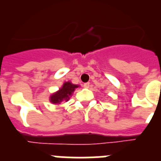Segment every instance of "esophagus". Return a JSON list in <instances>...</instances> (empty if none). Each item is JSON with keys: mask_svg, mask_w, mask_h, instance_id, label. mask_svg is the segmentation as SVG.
I'll return each mask as SVG.
<instances>
[{"mask_svg": "<svg viewBox=\"0 0 161 161\" xmlns=\"http://www.w3.org/2000/svg\"><path fill=\"white\" fill-rule=\"evenodd\" d=\"M89 85H90V83H89V82H87V83L84 84V87H85V88H89Z\"/></svg>", "mask_w": 161, "mask_h": 161, "instance_id": "obj_1", "label": "esophagus"}]
</instances>
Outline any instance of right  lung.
Instances as JSON below:
<instances>
[{
	"mask_svg": "<svg viewBox=\"0 0 161 161\" xmlns=\"http://www.w3.org/2000/svg\"><path fill=\"white\" fill-rule=\"evenodd\" d=\"M78 87V85H73L71 82H65L60 89L55 93L52 94L50 97V101L53 104L60 103L62 101H68L69 96L72 95L73 91L76 88Z\"/></svg>",
	"mask_w": 161,
	"mask_h": 161,
	"instance_id": "1",
	"label": "right lung"
}]
</instances>
